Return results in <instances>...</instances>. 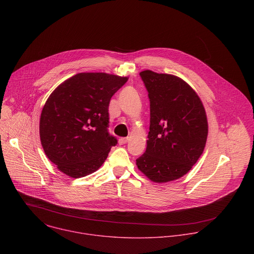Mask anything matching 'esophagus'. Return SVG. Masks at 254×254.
<instances>
[{
  "label": "esophagus",
  "instance_id": "esophagus-1",
  "mask_svg": "<svg viewBox=\"0 0 254 254\" xmlns=\"http://www.w3.org/2000/svg\"><path fill=\"white\" fill-rule=\"evenodd\" d=\"M127 141H128V137H121V138L119 139L120 144H125V143H127Z\"/></svg>",
  "mask_w": 254,
  "mask_h": 254
}]
</instances>
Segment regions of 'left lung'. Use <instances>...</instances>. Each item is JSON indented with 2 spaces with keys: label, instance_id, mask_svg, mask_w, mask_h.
I'll return each mask as SVG.
<instances>
[{
  "label": "left lung",
  "instance_id": "left-lung-1",
  "mask_svg": "<svg viewBox=\"0 0 254 254\" xmlns=\"http://www.w3.org/2000/svg\"><path fill=\"white\" fill-rule=\"evenodd\" d=\"M150 98V131L138 170L156 183L186 175L202 155L207 116L195 90L183 79L144 70L139 73Z\"/></svg>",
  "mask_w": 254,
  "mask_h": 254
}]
</instances>
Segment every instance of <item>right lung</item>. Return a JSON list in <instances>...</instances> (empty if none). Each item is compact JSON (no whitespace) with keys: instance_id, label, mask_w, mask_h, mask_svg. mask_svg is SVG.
<instances>
[{"instance_id":"right-lung-1","label":"right lung","mask_w":254,"mask_h":254,"mask_svg":"<svg viewBox=\"0 0 254 254\" xmlns=\"http://www.w3.org/2000/svg\"><path fill=\"white\" fill-rule=\"evenodd\" d=\"M127 77L84 72L62 82L40 117V139L47 158L65 175L81 178L106 160L118 139L108 127V105Z\"/></svg>"}]
</instances>
